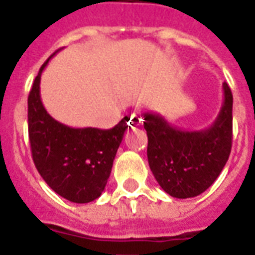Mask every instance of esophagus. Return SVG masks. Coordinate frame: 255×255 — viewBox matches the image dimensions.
I'll return each instance as SVG.
<instances>
[{
  "mask_svg": "<svg viewBox=\"0 0 255 255\" xmlns=\"http://www.w3.org/2000/svg\"><path fill=\"white\" fill-rule=\"evenodd\" d=\"M141 122H143V119L140 118L139 115H132L131 118H129V127H139L140 124H141Z\"/></svg>",
  "mask_w": 255,
  "mask_h": 255,
  "instance_id": "obj_1",
  "label": "esophagus"
}]
</instances>
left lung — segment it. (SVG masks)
<instances>
[{
    "mask_svg": "<svg viewBox=\"0 0 255 255\" xmlns=\"http://www.w3.org/2000/svg\"><path fill=\"white\" fill-rule=\"evenodd\" d=\"M217 119L200 131L174 127L156 112L144 114L149 168L159 185L176 198L196 197L220 176L229 159L233 137V95L224 82Z\"/></svg>",
    "mask_w": 255,
    "mask_h": 255,
    "instance_id": "1",
    "label": "left lung"
}]
</instances>
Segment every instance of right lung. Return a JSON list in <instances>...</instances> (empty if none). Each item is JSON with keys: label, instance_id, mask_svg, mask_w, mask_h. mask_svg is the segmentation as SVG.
I'll use <instances>...</instances> for the list:
<instances>
[{"label": "right lung", "instance_id": "obj_1", "mask_svg": "<svg viewBox=\"0 0 255 255\" xmlns=\"http://www.w3.org/2000/svg\"><path fill=\"white\" fill-rule=\"evenodd\" d=\"M50 58L42 65L27 98L33 161L55 193L71 202L87 204L103 193L128 119L126 116L111 129H98L69 127L51 118L42 104L39 87Z\"/></svg>", "mask_w": 255, "mask_h": 255}]
</instances>
